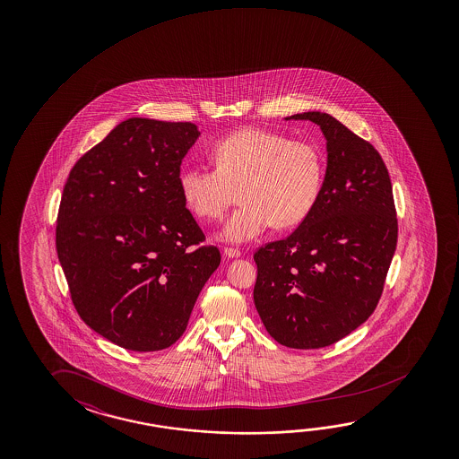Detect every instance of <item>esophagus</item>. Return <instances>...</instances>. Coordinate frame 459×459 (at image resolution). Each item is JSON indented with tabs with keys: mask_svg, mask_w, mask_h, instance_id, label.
<instances>
[{
	"mask_svg": "<svg viewBox=\"0 0 459 459\" xmlns=\"http://www.w3.org/2000/svg\"><path fill=\"white\" fill-rule=\"evenodd\" d=\"M224 255L230 259H237V257H241V251L235 248H224Z\"/></svg>",
	"mask_w": 459,
	"mask_h": 459,
	"instance_id": "obj_1",
	"label": "esophagus"
}]
</instances>
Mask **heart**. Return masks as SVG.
<instances>
[{"label": "heart", "instance_id": "b5f03b06", "mask_svg": "<svg viewBox=\"0 0 459 459\" xmlns=\"http://www.w3.org/2000/svg\"><path fill=\"white\" fill-rule=\"evenodd\" d=\"M211 160L214 169L182 168L179 187L190 211L204 221L222 218L238 194L240 206L219 232L229 243H248L273 224L299 226L322 195L324 155L306 141L245 128L214 143Z\"/></svg>", "mask_w": 459, "mask_h": 459}]
</instances>
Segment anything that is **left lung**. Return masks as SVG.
Here are the masks:
<instances>
[{
	"instance_id": "8db88e82",
	"label": "left lung",
	"mask_w": 459,
	"mask_h": 459,
	"mask_svg": "<svg viewBox=\"0 0 459 459\" xmlns=\"http://www.w3.org/2000/svg\"><path fill=\"white\" fill-rule=\"evenodd\" d=\"M326 139L322 195L285 240L255 255V304L281 346L320 349L368 320L397 247V216L383 158L328 113L304 112Z\"/></svg>"
}]
</instances>
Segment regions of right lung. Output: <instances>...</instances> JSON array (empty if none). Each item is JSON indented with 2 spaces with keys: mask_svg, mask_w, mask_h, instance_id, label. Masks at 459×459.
<instances>
[{
  "mask_svg": "<svg viewBox=\"0 0 459 459\" xmlns=\"http://www.w3.org/2000/svg\"><path fill=\"white\" fill-rule=\"evenodd\" d=\"M194 123L128 118L76 161L56 229L76 312L113 344L153 352L187 328L221 264L179 187Z\"/></svg>",
  "mask_w": 459,
  "mask_h": 459,
  "instance_id": "obj_1",
  "label": "right lung"
}]
</instances>
